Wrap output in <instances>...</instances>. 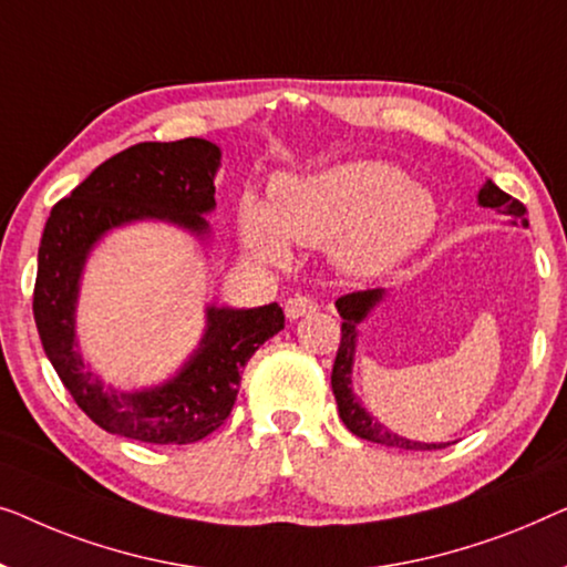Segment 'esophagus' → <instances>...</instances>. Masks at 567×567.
<instances>
[{"mask_svg":"<svg viewBox=\"0 0 567 567\" xmlns=\"http://www.w3.org/2000/svg\"><path fill=\"white\" fill-rule=\"evenodd\" d=\"M316 310H318V302L306 298V295H292V298H287L285 302V316L290 318V321H295V318L300 316L316 313Z\"/></svg>","mask_w":567,"mask_h":567,"instance_id":"esophagus-1","label":"esophagus"}]
</instances>
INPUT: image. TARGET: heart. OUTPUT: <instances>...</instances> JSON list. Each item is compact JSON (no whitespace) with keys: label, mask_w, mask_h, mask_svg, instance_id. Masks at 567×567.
I'll return each mask as SVG.
<instances>
[{"label":"heart","mask_w":567,"mask_h":567,"mask_svg":"<svg viewBox=\"0 0 567 567\" xmlns=\"http://www.w3.org/2000/svg\"><path fill=\"white\" fill-rule=\"evenodd\" d=\"M436 203L388 162H347L313 177L280 179L272 203L246 195L238 205V230L246 249L282 265L287 244H333V257L352 275H380L395 267L432 236Z\"/></svg>","instance_id":"1"}]
</instances>
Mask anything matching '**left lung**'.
Here are the masks:
<instances>
[{
    "mask_svg": "<svg viewBox=\"0 0 567 567\" xmlns=\"http://www.w3.org/2000/svg\"><path fill=\"white\" fill-rule=\"evenodd\" d=\"M477 203H481L483 207H496L498 213L512 215V218L522 223V226H529L524 218L526 207L516 200V197L506 195L504 189H498L491 179L485 182L481 193H477ZM380 300H382V290L349 292V295H341V298L337 300L339 316L344 318V323H341V341H339L337 362H333V372H331V388H333V398H337V405H339V416H341V421H344V426L349 429V432L367 442L398 446V450H442V446H446L444 442L442 444H424V442L403 440V436L388 432L385 426L378 424V421H374L370 413L362 409L360 398L352 393L357 323H362L367 313H370V310L378 306Z\"/></svg>",
    "mask_w": 567,
    "mask_h": 567,
    "instance_id": "1",
    "label": "left lung"
}]
</instances>
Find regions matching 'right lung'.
I'll return each mask as SVG.
<instances>
[{"label":"right lung","instance_id":"obj_1","mask_svg":"<svg viewBox=\"0 0 567 567\" xmlns=\"http://www.w3.org/2000/svg\"><path fill=\"white\" fill-rule=\"evenodd\" d=\"M220 148L205 138L135 143L100 164L53 205L38 249L33 316L45 357L79 409L100 429L148 444H193L230 416L241 370L285 329L277 302L261 308H207V329L185 367L158 388L117 393L86 370L76 349L74 313L84 261L110 228L131 220H169L207 234L215 207Z\"/></svg>","mask_w":567,"mask_h":567}]
</instances>
